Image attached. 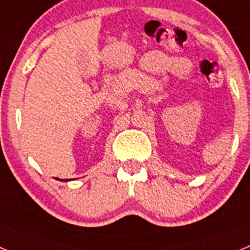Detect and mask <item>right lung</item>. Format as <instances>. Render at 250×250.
<instances>
[{
	"label": "right lung",
	"mask_w": 250,
	"mask_h": 250,
	"mask_svg": "<svg viewBox=\"0 0 250 250\" xmlns=\"http://www.w3.org/2000/svg\"><path fill=\"white\" fill-rule=\"evenodd\" d=\"M65 182H67V180H65Z\"/></svg>",
	"instance_id": "right-lung-1"
}]
</instances>
